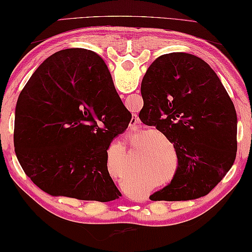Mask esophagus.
<instances>
[{"mask_svg": "<svg viewBox=\"0 0 252 252\" xmlns=\"http://www.w3.org/2000/svg\"><path fill=\"white\" fill-rule=\"evenodd\" d=\"M140 126H141V122H140V119H138V117H137L136 115H133L132 119H130V124H129L130 129L140 128Z\"/></svg>", "mask_w": 252, "mask_h": 252, "instance_id": "34e87169", "label": "esophagus"}]
</instances>
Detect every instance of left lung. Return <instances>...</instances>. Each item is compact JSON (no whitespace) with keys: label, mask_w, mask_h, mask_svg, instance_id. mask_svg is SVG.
<instances>
[{"label":"left lung","mask_w":252,"mask_h":252,"mask_svg":"<svg viewBox=\"0 0 252 252\" xmlns=\"http://www.w3.org/2000/svg\"><path fill=\"white\" fill-rule=\"evenodd\" d=\"M141 122L174 144L178 168L153 201H187L207 195L231 169L238 150L234 104L214 69L200 58L160 56L141 85Z\"/></svg>","instance_id":"left-lung-1"}]
</instances>
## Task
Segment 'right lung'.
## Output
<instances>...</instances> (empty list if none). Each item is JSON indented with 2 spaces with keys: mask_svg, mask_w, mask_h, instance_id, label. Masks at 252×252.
Returning a JSON list of instances; mask_svg holds the SVG:
<instances>
[{
  "mask_svg": "<svg viewBox=\"0 0 252 252\" xmlns=\"http://www.w3.org/2000/svg\"><path fill=\"white\" fill-rule=\"evenodd\" d=\"M130 119L104 61L90 50H61L39 64L18 97L14 152L47 194L112 201L120 192L107 150Z\"/></svg>",
  "mask_w": 252,
  "mask_h": 252,
  "instance_id": "1",
  "label": "right lung"
}]
</instances>
